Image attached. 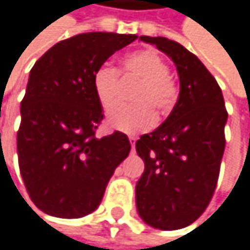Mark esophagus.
<instances>
[{
  "label": "esophagus",
  "mask_w": 250,
  "mask_h": 250,
  "mask_svg": "<svg viewBox=\"0 0 250 250\" xmlns=\"http://www.w3.org/2000/svg\"><path fill=\"white\" fill-rule=\"evenodd\" d=\"M129 141H130V146H132V151H135V142H136V138H135V136H129Z\"/></svg>",
  "instance_id": "esophagus-1"
}]
</instances>
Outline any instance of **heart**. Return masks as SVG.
<instances>
[{
	"instance_id": "b5f03b06",
	"label": "heart",
	"mask_w": 250,
	"mask_h": 250,
	"mask_svg": "<svg viewBox=\"0 0 250 250\" xmlns=\"http://www.w3.org/2000/svg\"><path fill=\"white\" fill-rule=\"evenodd\" d=\"M121 73L138 78L133 90V104H115L108 111L106 124L120 132L136 133L156 123V108L160 114L172 111L178 100V85L168 72V64L154 49H138L121 60ZM118 70L103 64L93 73V90L99 103L106 109L114 103Z\"/></svg>"
}]
</instances>
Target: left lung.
Masks as SVG:
<instances>
[{
    "label": "left lung",
    "mask_w": 250,
    "mask_h": 250,
    "mask_svg": "<svg viewBox=\"0 0 250 250\" xmlns=\"http://www.w3.org/2000/svg\"><path fill=\"white\" fill-rule=\"evenodd\" d=\"M139 40L167 54L180 79L168 118L136 141V153L146 163L136 183L138 213L150 227L172 231L193 224L214 193L228 112L222 90L196 55L165 37Z\"/></svg>",
    "instance_id": "obj_1"
}]
</instances>
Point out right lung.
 I'll return each instance as SVG.
<instances>
[{
    "instance_id": "add662e5",
    "label": "right lung",
    "mask_w": 250,
    "mask_h": 250,
    "mask_svg": "<svg viewBox=\"0 0 250 250\" xmlns=\"http://www.w3.org/2000/svg\"><path fill=\"white\" fill-rule=\"evenodd\" d=\"M135 34L83 33L54 44L30 72L21 102L18 159L25 188L43 213L78 219L94 211L129 138H97L103 120L93 73Z\"/></svg>"
}]
</instances>
